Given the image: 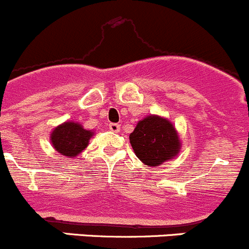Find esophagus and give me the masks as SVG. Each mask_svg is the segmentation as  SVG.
<instances>
[{"instance_id": "esophagus-1", "label": "esophagus", "mask_w": 249, "mask_h": 249, "mask_svg": "<svg viewBox=\"0 0 249 249\" xmlns=\"http://www.w3.org/2000/svg\"><path fill=\"white\" fill-rule=\"evenodd\" d=\"M109 129L111 130V132H120V124H109Z\"/></svg>"}]
</instances>
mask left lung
Returning a JSON list of instances; mask_svg holds the SVG:
<instances>
[{"label":"left lung","instance_id":"left-lung-1","mask_svg":"<svg viewBox=\"0 0 249 249\" xmlns=\"http://www.w3.org/2000/svg\"><path fill=\"white\" fill-rule=\"evenodd\" d=\"M135 155L149 167H156L177 156L180 147L173 124L160 116H147L129 135Z\"/></svg>","mask_w":249,"mask_h":249}]
</instances>
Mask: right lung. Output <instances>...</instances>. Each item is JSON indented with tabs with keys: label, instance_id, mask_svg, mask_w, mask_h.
Wrapping results in <instances>:
<instances>
[{
	"label": "right lung",
	"instance_id": "add662e5",
	"mask_svg": "<svg viewBox=\"0 0 249 249\" xmlns=\"http://www.w3.org/2000/svg\"><path fill=\"white\" fill-rule=\"evenodd\" d=\"M93 133L83 129L82 125L75 122H65L53 130L51 135L54 149L68 157H76L87 147Z\"/></svg>",
	"mask_w": 249,
	"mask_h": 249
}]
</instances>
